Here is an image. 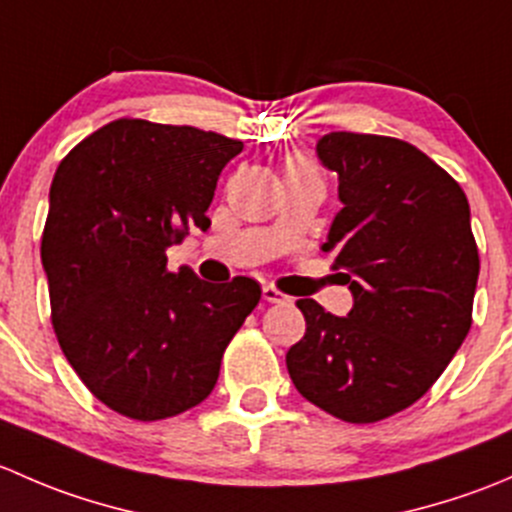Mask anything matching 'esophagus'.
Returning <instances> with one entry per match:
<instances>
[{"label":"esophagus","instance_id":"esophagus-1","mask_svg":"<svg viewBox=\"0 0 512 512\" xmlns=\"http://www.w3.org/2000/svg\"><path fill=\"white\" fill-rule=\"evenodd\" d=\"M262 297H265V302H270V304L287 302V294H282L280 289L272 287V285H265V287H262Z\"/></svg>","mask_w":512,"mask_h":512}]
</instances>
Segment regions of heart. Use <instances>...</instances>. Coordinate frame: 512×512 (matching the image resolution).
I'll list each match as a JSON object with an SVG mask.
<instances>
[{
    "label": "heart",
    "mask_w": 512,
    "mask_h": 512,
    "mask_svg": "<svg viewBox=\"0 0 512 512\" xmlns=\"http://www.w3.org/2000/svg\"><path fill=\"white\" fill-rule=\"evenodd\" d=\"M289 163H302V160H297V158H294V160H289Z\"/></svg>",
    "instance_id": "b5f03b06"
}]
</instances>
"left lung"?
<instances>
[{"label": "left lung", "mask_w": 512, "mask_h": 512, "mask_svg": "<svg viewBox=\"0 0 512 512\" xmlns=\"http://www.w3.org/2000/svg\"><path fill=\"white\" fill-rule=\"evenodd\" d=\"M342 210L324 252L352 289L347 317L299 299L307 332L287 352L299 394L349 423L409 409L471 329L478 247L461 185L411 143L334 131L317 141Z\"/></svg>", "instance_id": "1"}]
</instances>
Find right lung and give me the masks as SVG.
Listing matches in <instances>:
<instances>
[{
	"mask_svg": "<svg viewBox=\"0 0 512 512\" xmlns=\"http://www.w3.org/2000/svg\"><path fill=\"white\" fill-rule=\"evenodd\" d=\"M242 141L193 126L118 118L56 168L41 265L51 324L98 401L158 421L210 396L225 347L260 302L250 277L227 285L168 272L165 250L208 230L220 173Z\"/></svg>",
	"mask_w": 512,
	"mask_h": 512,
	"instance_id": "1",
	"label": "right lung"
}]
</instances>
